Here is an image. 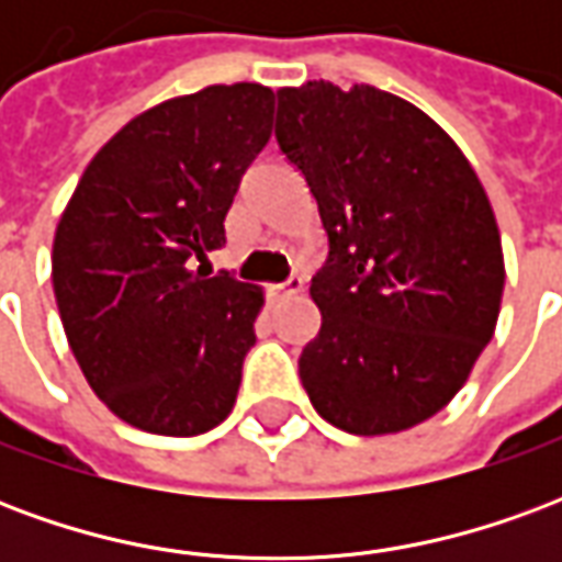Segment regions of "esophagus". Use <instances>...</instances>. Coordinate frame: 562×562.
Segmentation results:
<instances>
[{
	"label": "esophagus",
	"mask_w": 562,
	"mask_h": 562,
	"mask_svg": "<svg viewBox=\"0 0 562 562\" xmlns=\"http://www.w3.org/2000/svg\"><path fill=\"white\" fill-rule=\"evenodd\" d=\"M301 289H304V280H301V277H292V280H285V282H280V285H273L270 292L277 294V297H289V294H297Z\"/></svg>",
	"instance_id": "esophagus-1"
}]
</instances>
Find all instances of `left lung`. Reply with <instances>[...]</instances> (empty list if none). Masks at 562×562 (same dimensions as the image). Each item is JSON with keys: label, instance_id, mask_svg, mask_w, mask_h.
Wrapping results in <instances>:
<instances>
[{"label": "left lung", "instance_id": "obj_1", "mask_svg": "<svg viewBox=\"0 0 562 562\" xmlns=\"http://www.w3.org/2000/svg\"><path fill=\"white\" fill-rule=\"evenodd\" d=\"M277 99L280 149L328 234L301 382L346 434L409 430L448 406L494 337L506 282L494 207L458 144L401 95L306 80Z\"/></svg>", "mask_w": 562, "mask_h": 562}]
</instances>
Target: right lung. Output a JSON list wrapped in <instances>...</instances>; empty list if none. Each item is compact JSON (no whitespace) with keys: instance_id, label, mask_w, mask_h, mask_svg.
Here are the masks:
<instances>
[{"instance_id":"obj_1","label":"right lung","mask_w":562,"mask_h":562,"mask_svg":"<svg viewBox=\"0 0 562 562\" xmlns=\"http://www.w3.org/2000/svg\"><path fill=\"white\" fill-rule=\"evenodd\" d=\"M270 120L261 83L156 104L92 156L56 225L68 346L99 401L138 430L198 436L234 409L265 294L192 261L225 244V213Z\"/></svg>"}]
</instances>
